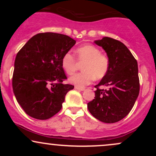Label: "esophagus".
<instances>
[{
    "instance_id": "obj_1",
    "label": "esophagus",
    "mask_w": 156,
    "mask_h": 156,
    "mask_svg": "<svg viewBox=\"0 0 156 156\" xmlns=\"http://www.w3.org/2000/svg\"><path fill=\"white\" fill-rule=\"evenodd\" d=\"M75 89H76V90H79V91H83L84 88H80V87H75Z\"/></svg>"
}]
</instances>
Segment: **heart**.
<instances>
[{
    "label": "heart",
    "mask_w": 156,
    "mask_h": 156,
    "mask_svg": "<svg viewBox=\"0 0 156 156\" xmlns=\"http://www.w3.org/2000/svg\"><path fill=\"white\" fill-rule=\"evenodd\" d=\"M76 58L79 63H83V72L77 73L69 78V82L76 87H82L89 85L96 79H101L108 73L109 60L106 55L92 44H85L77 48ZM70 53H67L62 58V67L68 75H73L78 69V62Z\"/></svg>",
    "instance_id": "1"
}]
</instances>
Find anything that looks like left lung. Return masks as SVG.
<instances>
[{"label":"left lung","instance_id":"8db88e82","mask_svg":"<svg viewBox=\"0 0 156 156\" xmlns=\"http://www.w3.org/2000/svg\"><path fill=\"white\" fill-rule=\"evenodd\" d=\"M103 48L109 60L108 73L96 85L95 97L87 103L92 115L105 123H114L126 117L139 93L136 60L122 42L110 37L94 41ZM101 85L108 89L101 90Z\"/></svg>","mask_w":156,"mask_h":156}]
</instances>
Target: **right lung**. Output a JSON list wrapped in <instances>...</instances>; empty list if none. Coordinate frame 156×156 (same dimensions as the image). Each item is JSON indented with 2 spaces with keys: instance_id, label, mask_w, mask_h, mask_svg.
Wrapping results in <instances>:
<instances>
[{
  "instance_id": "1",
  "label": "right lung",
  "mask_w": 156,
  "mask_h": 156,
  "mask_svg": "<svg viewBox=\"0 0 156 156\" xmlns=\"http://www.w3.org/2000/svg\"><path fill=\"white\" fill-rule=\"evenodd\" d=\"M76 41L61 34L41 33L31 37L17 53L12 77L17 101L37 119H48L61 110L65 95L74 86L67 79L62 58Z\"/></svg>"
}]
</instances>
